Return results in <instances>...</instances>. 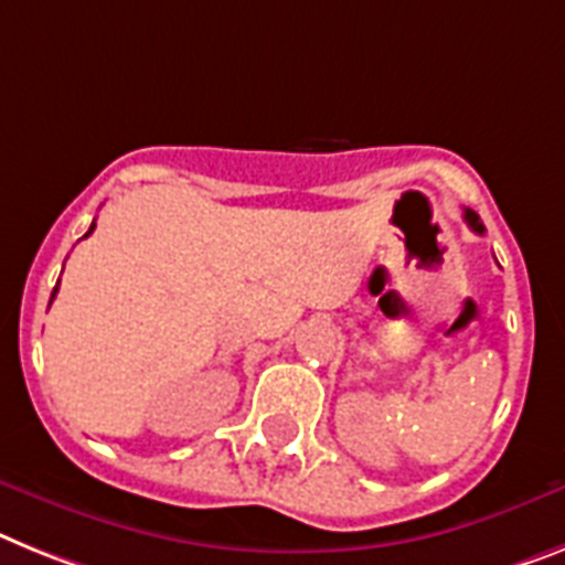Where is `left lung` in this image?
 Masks as SVG:
<instances>
[{"label": "left lung", "instance_id": "8db88e82", "mask_svg": "<svg viewBox=\"0 0 565 565\" xmlns=\"http://www.w3.org/2000/svg\"><path fill=\"white\" fill-rule=\"evenodd\" d=\"M466 224L471 226V230L477 232V235H482V232H486V226H482L480 215H477V212H471V210H466Z\"/></svg>", "mask_w": 565, "mask_h": 565}]
</instances>
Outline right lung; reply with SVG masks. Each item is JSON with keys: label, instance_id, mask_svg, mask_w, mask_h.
<instances>
[{"label": "right lung", "instance_id": "add662e5", "mask_svg": "<svg viewBox=\"0 0 565 565\" xmlns=\"http://www.w3.org/2000/svg\"><path fill=\"white\" fill-rule=\"evenodd\" d=\"M92 232H94V224H92V230H88V232H85V238H88V235H92ZM56 290H60V281H56V287H54V292H51V301H54V296H56Z\"/></svg>", "mask_w": 565, "mask_h": 565}]
</instances>
